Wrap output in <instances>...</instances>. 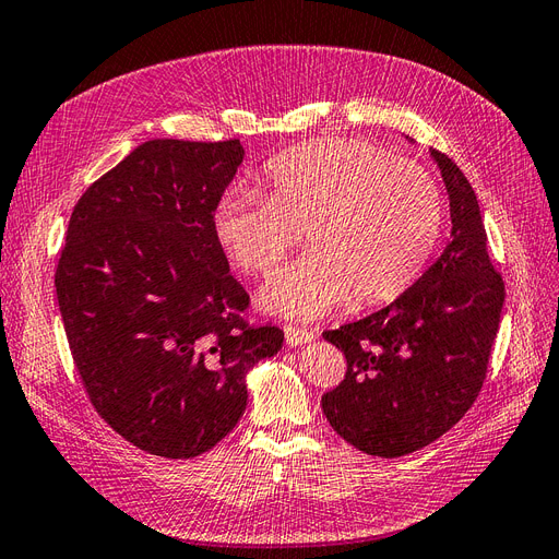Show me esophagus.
<instances>
[{
	"label": "esophagus",
	"instance_id": "1",
	"mask_svg": "<svg viewBox=\"0 0 559 559\" xmlns=\"http://www.w3.org/2000/svg\"><path fill=\"white\" fill-rule=\"evenodd\" d=\"M284 337H286V345L289 347H300V345H308L314 341V331L310 329H298V326H284Z\"/></svg>",
	"mask_w": 559,
	"mask_h": 559
}]
</instances>
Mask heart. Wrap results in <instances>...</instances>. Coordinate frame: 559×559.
<instances>
[{"label": "heart", "mask_w": 559, "mask_h": 559, "mask_svg": "<svg viewBox=\"0 0 559 559\" xmlns=\"http://www.w3.org/2000/svg\"><path fill=\"white\" fill-rule=\"evenodd\" d=\"M265 200L233 191L214 235L249 275H267L306 230L310 253L261 289L270 314L314 319L352 298L382 306L411 289L443 226V195L425 167L368 142L321 140L267 165Z\"/></svg>", "instance_id": "b5f03b06"}]
</instances>
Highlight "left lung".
Instances as JSON below:
<instances>
[{"label": "left lung", "instance_id": "left-lung-1", "mask_svg": "<svg viewBox=\"0 0 559 559\" xmlns=\"http://www.w3.org/2000/svg\"><path fill=\"white\" fill-rule=\"evenodd\" d=\"M450 198V242L386 308L326 331L347 373L321 396L329 425L366 454H411L433 443L476 401L499 331L503 282L468 179L431 148Z\"/></svg>", "mask_w": 559, "mask_h": 559}]
</instances>
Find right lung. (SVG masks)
<instances>
[{
	"label": "right lung",
	"mask_w": 559,
	"mask_h": 559,
	"mask_svg": "<svg viewBox=\"0 0 559 559\" xmlns=\"http://www.w3.org/2000/svg\"><path fill=\"white\" fill-rule=\"evenodd\" d=\"M240 140L140 144L81 195L58 306L95 411L126 441L191 460L233 431L247 373L284 333L249 326V296L214 235Z\"/></svg>",
	"instance_id": "right-lung-1"
}]
</instances>
